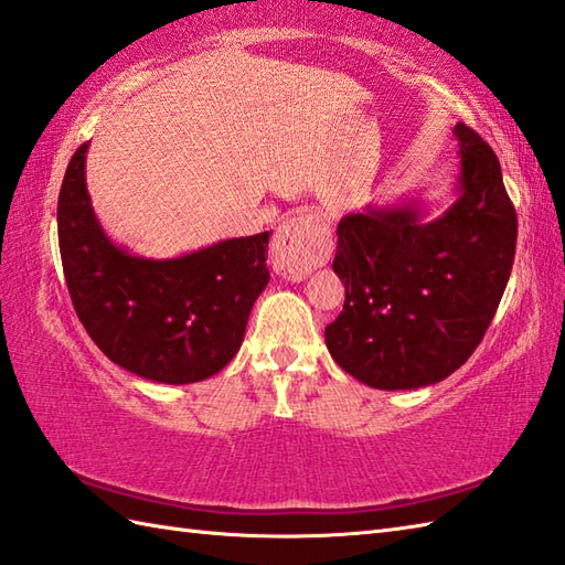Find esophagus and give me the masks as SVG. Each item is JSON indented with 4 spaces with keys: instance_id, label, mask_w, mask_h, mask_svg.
<instances>
[{
    "instance_id": "obj_1",
    "label": "esophagus",
    "mask_w": 565,
    "mask_h": 565,
    "mask_svg": "<svg viewBox=\"0 0 565 565\" xmlns=\"http://www.w3.org/2000/svg\"><path fill=\"white\" fill-rule=\"evenodd\" d=\"M331 250L333 236L329 222L317 212H297L282 220L275 234V270L287 280H302L331 258Z\"/></svg>"
}]
</instances>
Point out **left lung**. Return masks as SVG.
<instances>
[{"mask_svg":"<svg viewBox=\"0 0 565 565\" xmlns=\"http://www.w3.org/2000/svg\"><path fill=\"white\" fill-rule=\"evenodd\" d=\"M455 200L428 220L423 198L365 205L338 222L333 270L345 305L326 326V348L372 388L443 382L471 358L493 321L518 244L500 161L455 125Z\"/></svg>","mask_w":565,"mask_h":565,"instance_id":"1","label":"left lung"}]
</instances>
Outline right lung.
Masks as SVG:
<instances>
[{
	"label": "right lung",
	"mask_w": 565,
	"mask_h": 565,
	"mask_svg": "<svg viewBox=\"0 0 565 565\" xmlns=\"http://www.w3.org/2000/svg\"><path fill=\"white\" fill-rule=\"evenodd\" d=\"M82 145L57 200V239L74 311L102 353L137 377L193 384L239 353L250 307L266 290L270 232L173 258L116 244L86 191Z\"/></svg>",
	"instance_id": "obj_1"
}]
</instances>
